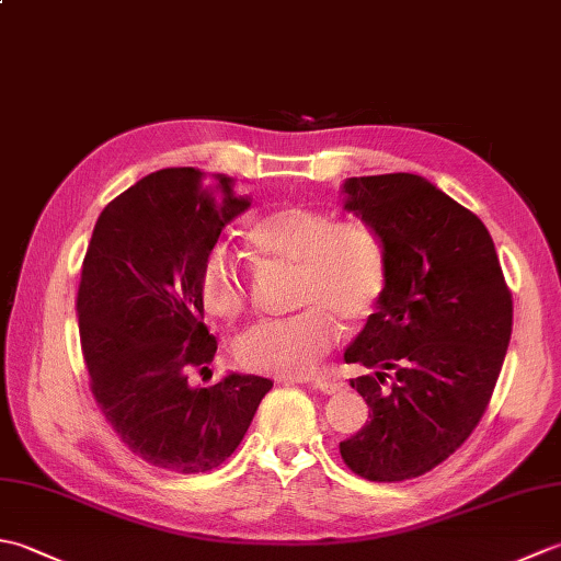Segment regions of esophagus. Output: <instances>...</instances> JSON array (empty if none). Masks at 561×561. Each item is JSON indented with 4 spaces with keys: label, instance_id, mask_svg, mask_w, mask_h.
Wrapping results in <instances>:
<instances>
[{
    "label": "esophagus",
    "instance_id": "1",
    "mask_svg": "<svg viewBox=\"0 0 561 561\" xmlns=\"http://www.w3.org/2000/svg\"><path fill=\"white\" fill-rule=\"evenodd\" d=\"M282 383H311L313 388H318L320 392H325V396H335V392L344 390V383L340 380H325V378H279Z\"/></svg>",
    "mask_w": 561,
    "mask_h": 561
}]
</instances>
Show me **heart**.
Masks as SVG:
<instances>
[{"instance_id": "obj_1", "label": "heart", "mask_w": 561, "mask_h": 561, "mask_svg": "<svg viewBox=\"0 0 561 561\" xmlns=\"http://www.w3.org/2000/svg\"><path fill=\"white\" fill-rule=\"evenodd\" d=\"M248 245L262 260L294 265L291 301L299 313L260 320L236 342L245 368L301 378L332 350L337 320L354 328L376 311L386 289V253L362 221H335L330 211L306 205L267 209L248 226ZM199 301L205 311L233 323L248 306L241 265L224 245L202 260Z\"/></svg>"}]
</instances>
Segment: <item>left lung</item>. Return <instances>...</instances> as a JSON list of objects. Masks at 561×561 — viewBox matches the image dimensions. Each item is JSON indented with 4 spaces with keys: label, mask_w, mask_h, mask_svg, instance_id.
I'll return each mask as SVG.
<instances>
[{
    "label": "left lung",
    "mask_w": 561,
    "mask_h": 561,
    "mask_svg": "<svg viewBox=\"0 0 561 561\" xmlns=\"http://www.w3.org/2000/svg\"><path fill=\"white\" fill-rule=\"evenodd\" d=\"M344 209L378 236L386 289L344 362L368 420L340 444L371 482H402L444 462L490 404L514 301L486 226L414 173L347 178Z\"/></svg>",
    "instance_id": "left-lung-1"
}]
</instances>
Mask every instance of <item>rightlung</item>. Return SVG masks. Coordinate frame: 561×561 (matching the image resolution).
<instances>
[{
	"label": "right lung",
	"instance_id": "obj_1",
	"mask_svg": "<svg viewBox=\"0 0 561 561\" xmlns=\"http://www.w3.org/2000/svg\"><path fill=\"white\" fill-rule=\"evenodd\" d=\"M233 178L163 169L115 197L93 226L77 296L83 362L123 444L157 468H219L241 444L270 378L190 386L217 352L197 282L226 224L250 207Z\"/></svg>",
	"mask_w": 561,
	"mask_h": 561
}]
</instances>
